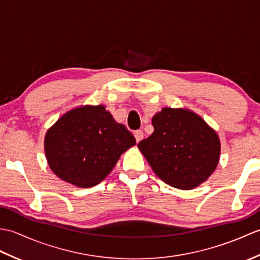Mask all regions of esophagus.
<instances>
[{
	"label": "esophagus",
	"instance_id": "esophagus-1",
	"mask_svg": "<svg viewBox=\"0 0 260 260\" xmlns=\"http://www.w3.org/2000/svg\"><path fill=\"white\" fill-rule=\"evenodd\" d=\"M134 135H135V139H136V142L139 143L140 141H142L143 140V137H144V134H143V132L142 131H135V133H134Z\"/></svg>",
	"mask_w": 260,
	"mask_h": 260
}]
</instances>
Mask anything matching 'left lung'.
Masks as SVG:
<instances>
[{
  "mask_svg": "<svg viewBox=\"0 0 260 260\" xmlns=\"http://www.w3.org/2000/svg\"><path fill=\"white\" fill-rule=\"evenodd\" d=\"M152 125L153 134L137 146L165 183L190 190L213 173L220 141L201 117L185 109L163 108L154 115Z\"/></svg>",
  "mask_w": 260,
  "mask_h": 260,
  "instance_id": "8db88e82",
  "label": "left lung"
}]
</instances>
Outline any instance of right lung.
<instances>
[{"instance_id": "add662e5", "label": "right lung", "mask_w": 260, "mask_h": 260, "mask_svg": "<svg viewBox=\"0 0 260 260\" xmlns=\"http://www.w3.org/2000/svg\"><path fill=\"white\" fill-rule=\"evenodd\" d=\"M136 144L133 134L104 106H84L59 118L45 139L49 167L60 179L79 187L97 185Z\"/></svg>"}]
</instances>
